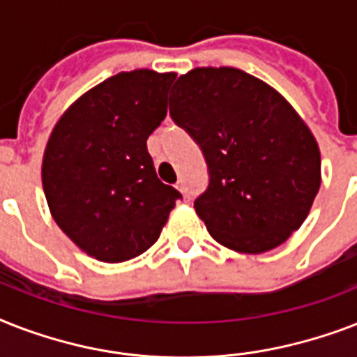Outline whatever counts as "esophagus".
<instances>
[{
	"mask_svg": "<svg viewBox=\"0 0 357 357\" xmlns=\"http://www.w3.org/2000/svg\"><path fill=\"white\" fill-rule=\"evenodd\" d=\"M176 189H178L179 192H181V195H185V196H187V189H185L183 181H178V183H176Z\"/></svg>",
	"mask_w": 357,
	"mask_h": 357,
	"instance_id": "obj_1",
	"label": "esophagus"
}]
</instances>
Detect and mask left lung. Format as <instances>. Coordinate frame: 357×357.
<instances>
[{
  "label": "left lung",
  "mask_w": 357,
  "mask_h": 357,
  "mask_svg": "<svg viewBox=\"0 0 357 357\" xmlns=\"http://www.w3.org/2000/svg\"><path fill=\"white\" fill-rule=\"evenodd\" d=\"M170 116L206 157L209 187L195 209L217 243L263 254L304 224L321 187V150L276 89L238 68H195L172 86Z\"/></svg>",
  "instance_id": "8db88e82"
}]
</instances>
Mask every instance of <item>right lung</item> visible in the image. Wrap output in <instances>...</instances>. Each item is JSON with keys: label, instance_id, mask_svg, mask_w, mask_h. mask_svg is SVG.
Returning <instances> with one entry per match:
<instances>
[{"label": "right lung", "instance_id": "add662e5", "mask_svg": "<svg viewBox=\"0 0 357 357\" xmlns=\"http://www.w3.org/2000/svg\"><path fill=\"white\" fill-rule=\"evenodd\" d=\"M174 72L131 70L79 96L57 120L42 159V187L57 226L98 261L150 248L181 198L157 178L146 140L167 116Z\"/></svg>", "mask_w": 357, "mask_h": 357}]
</instances>
